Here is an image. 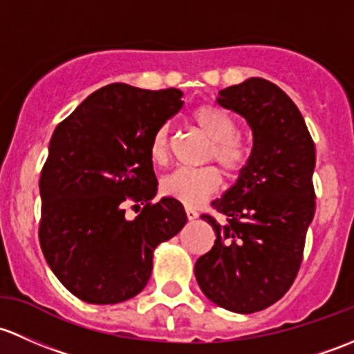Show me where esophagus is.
I'll return each mask as SVG.
<instances>
[{
  "mask_svg": "<svg viewBox=\"0 0 354 354\" xmlns=\"http://www.w3.org/2000/svg\"><path fill=\"white\" fill-rule=\"evenodd\" d=\"M185 214H187V220H196V218L199 216L198 214V211L196 209H192V207H185Z\"/></svg>",
  "mask_w": 354,
  "mask_h": 354,
  "instance_id": "obj_1",
  "label": "esophagus"
}]
</instances>
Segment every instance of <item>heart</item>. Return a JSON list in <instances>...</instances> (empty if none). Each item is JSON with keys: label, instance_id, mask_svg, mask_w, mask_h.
<instances>
[{"label": "heart", "instance_id": "1", "mask_svg": "<svg viewBox=\"0 0 354 354\" xmlns=\"http://www.w3.org/2000/svg\"><path fill=\"white\" fill-rule=\"evenodd\" d=\"M191 119L196 129L211 141L204 160L218 163L227 176H240L252 158V145L239 133L236 119L211 104L196 107ZM150 158L160 167L167 165L172 158V136L169 126H158L151 134ZM221 172L213 165L203 169H178L163 177L160 189L176 201L198 206L221 187Z\"/></svg>", "mask_w": 354, "mask_h": 354}]
</instances>
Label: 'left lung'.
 Wrapping results in <instances>:
<instances>
[{
    "label": "left lung",
    "mask_w": 354,
    "mask_h": 354,
    "mask_svg": "<svg viewBox=\"0 0 354 354\" xmlns=\"http://www.w3.org/2000/svg\"><path fill=\"white\" fill-rule=\"evenodd\" d=\"M218 104L252 127V158L230 191L211 203L227 221L201 216L216 240L194 272L211 301L252 313L283 298L301 266L315 213V145L293 100L268 80L228 86Z\"/></svg>",
    "instance_id": "8db88e82"
}]
</instances>
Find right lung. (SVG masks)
I'll list each match as a JSON object with an SVG mask.
<instances>
[{"mask_svg":"<svg viewBox=\"0 0 354 354\" xmlns=\"http://www.w3.org/2000/svg\"><path fill=\"white\" fill-rule=\"evenodd\" d=\"M182 105L177 88L112 83L54 129L39 182V242L56 278L80 300L109 305L140 293L155 247L187 221L176 199L151 203V134ZM140 202V214L127 221L125 206Z\"/></svg>","mask_w":354,"mask_h":354,"instance_id":"add662e5","label":"right lung"}]
</instances>
